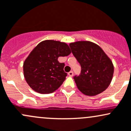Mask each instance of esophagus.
<instances>
[{"label":"esophagus","instance_id":"obj_1","mask_svg":"<svg viewBox=\"0 0 131 131\" xmlns=\"http://www.w3.org/2000/svg\"><path fill=\"white\" fill-rule=\"evenodd\" d=\"M68 75H69L70 77H73V72L72 71H70V72L68 73Z\"/></svg>","mask_w":131,"mask_h":131}]
</instances>
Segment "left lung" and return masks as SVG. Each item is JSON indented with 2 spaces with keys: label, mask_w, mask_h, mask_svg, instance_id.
I'll return each mask as SVG.
<instances>
[{
  "label": "left lung",
  "mask_w": 131,
  "mask_h": 131,
  "mask_svg": "<svg viewBox=\"0 0 131 131\" xmlns=\"http://www.w3.org/2000/svg\"><path fill=\"white\" fill-rule=\"evenodd\" d=\"M69 45L82 68L80 75L74 77L78 90L89 96L105 90L111 83L114 70L108 56L99 45L90 41H76Z\"/></svg>",
  "instance_id": "1"
}]
</instances>
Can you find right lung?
<instances>
[{
	"label": "right lung",
	"mask_w": 131,
	"mask_h": 131,
	"mask_svg": "<svg viewBox=\"0 0 131 131\" xmlns=\"http://www.w3.org/2000/svg\"><path fill=\"white\" fill-rule=\"evenodd\" d=\"M71 53L67 43L58 41L45 40L38 44L23 64L25 80L29 86L38 93L54 92L65 80L64 63L58 60L60 56Z\"/></svg>",
	"instance_id": "1"
}]
</instances>
